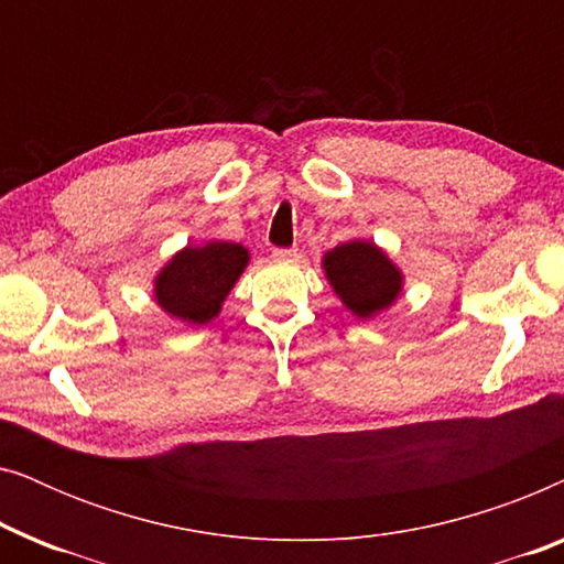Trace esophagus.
<instances>
[{
    "label": "esophagus",
    "instance_id": "obj_1",
    "mask_svg": "<svg viewBox=\"0 0 564 564\" xmlns=\"http://www.w3.org/2000/svg\"><path fill=\"white\" fill-rule=\"evenodd\" d=\"M272 257L274 259H295L297 257V249H274Z\"/></svg>",
    "mask_w": 564,
    "mask_h": 564
}]
</instances>
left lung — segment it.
I'll use <instances>...</instances> for the list:
<instances>
[{
	"label": "left lung",
	"mask_w": 564,
	"mask_h": 564,
	"mask_svg": "<svg viewBox=\"0 0 564 564\" xmlns=\"http://www.w3.org/2000/svg\"><path fill=\"white\" fill-rule=\"evenodd\" d=\"M323 269L346 311L372 318L395 303L403 290V272L372 241H349L326 251Z\"/></svg>",
	"instance_id": "obj_1"
}]
</instances>
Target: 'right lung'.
I'll list each match as a JSON object with an SVG mask.
<instances>
[{"label":"right lung","instance_id":"1","mask_svg":"<svg viewBox=\"0 0 564 564\" xmlns=\"http://www.w3.org/2000/svg\"><path fill=\"white\" fill-rule=\"evenodd\" d=\"M249 264V249L230 241L187 246L169 259L153 280V297L161 311L189 326H205L220 313L223 300L234 290Z\"/></svg>","mask_w":564,"mask_h":564}]
</instances>
